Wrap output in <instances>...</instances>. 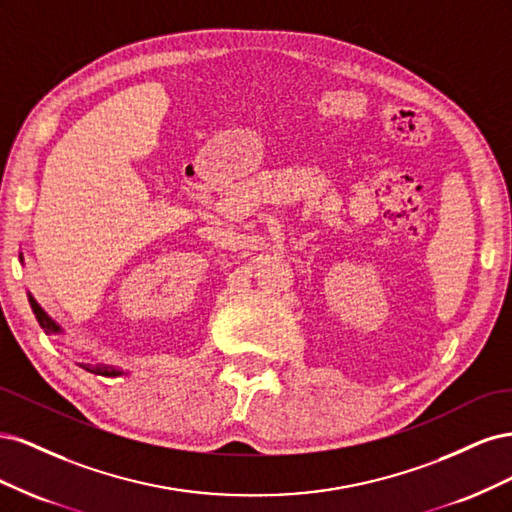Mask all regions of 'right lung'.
I'll use <instances>...</instances> for the list:
<instances>
[{"mask_svg": "<svg viewBox=\"0 0 512 512\" xmlns=\"http://www.w3.org/2000/svg\"><path fill=\"white\" fill-rule=\"evenodd\" d=\"M29 303H32L36 320L40 322V327H42L46 333L53 335V333H59V331H61L59 324H55L49 316H46V312L36 303V299L32 297V294H29ZM81 367L87 369V371H91V374H100V376H119V374H121V371L115 369V367H102V365H81Z\"/></svg>", "mask_w": 512, "mask_h": 512, "instance_id": "obj_1", "label": "right lung"}]
</instances>
